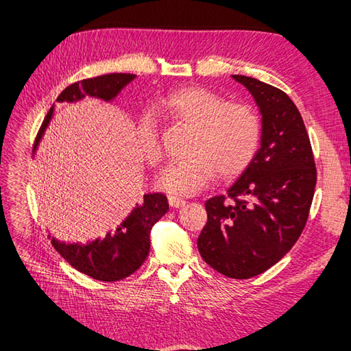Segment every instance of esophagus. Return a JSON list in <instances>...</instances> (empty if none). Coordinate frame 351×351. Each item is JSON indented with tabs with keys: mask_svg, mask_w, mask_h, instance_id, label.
<instances>
[{
	"mask_svg": "<svg viewBox=\"0 0 351 351\" xmlns=\"http://www.w3.org/2000/svg\"><path fill=\"white\" fill-rule=\"evenodd\" d=\"M169 205L171 208H181L185 205V200L176 197V196H169Z\"/></svg>",
	"mask_w": 351,
	"mask_h": 351,
	"instance_id": "esophagus-1",
	"label": "esophagus"
}]
</instances>
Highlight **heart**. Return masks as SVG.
<instances>
[{
	"label": "heart",
	"instance_id": "1",
	"mask_svg": "<svg viewBox=\"0 0 351 351\" xmlns=\"http://www.w3.org/2000/svg\"><path fill=\"white\" fill-rule=\"evenodd\" d=\"M162 107L176 121L196 130L185 160L161 170L155 185L171 195H196L210 184L215 173L234 178L249 167L261 143V121L253 107L229 102L225 96L204 87L171 92ZM137 143L141 156L151 166L162 160L160 131L152 113L137 122Z\"/></svg>",
	"mask_w": 351,
	"mask_h": 351
}]
</instances>
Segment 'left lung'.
<instances>
[{
    "label": "left lung",
    "mask_w": 351,
    "mask_h": 351,
    "mask_svg": "<svg viewBox=\"0 0 351 351\" xmlns=\"http://www.w3.org/2000/svg\"><path fill=\"white\" fill-rule=\"evenodd\" d=\"M261 113V147L228 189L232 202H205L208 221L197 238L200 256L232 279L264 273L287 255L306 225L317 169L300 111L289 96L263 81L232 75Z\"/></svg>",
    "instance_id": "left-lung-1"
}]
</instances>
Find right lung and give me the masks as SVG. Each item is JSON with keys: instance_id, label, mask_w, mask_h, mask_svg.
<instances>
[{"instance_id": "obj_1", "label": "right lung", "mask_w": 351, "mask_h": 351, "mask_svg": "<svg viewBox=\"0 0 351 351\" xmlns=\"http://www.w3.org/2000/svg\"><path fill=\"white\" fill-rule=\"evenodd\" d=\"M134 73H108L73 83L58 95L57 102L77 104L84 98H96L113 102L116 96L136 80ZM54 114V106L45 116L43 123L34 141L33 155L47 131ZM169 211L167 197L161 193L145 195L141 204H136L131 213L121 221L113 232L88 243H66L52 237L56 250L75 268L96 280L114 282L128 278L145 263L151 249V230L164 214Z\"/></svg>"}]
</instances>
